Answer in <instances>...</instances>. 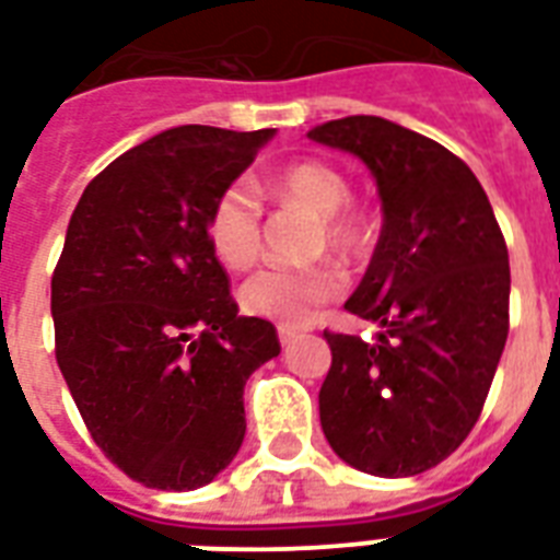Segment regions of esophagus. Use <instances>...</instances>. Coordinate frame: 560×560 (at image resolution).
I'll use <instances>...</instances> for the list:
<instances>
[{
  "mask_svg": "<svg viewBox=\"0 0 560 560\" xmlns=\"http://www.w3.org/2000/svg\"><path fill=\"white\" fill-rule=\"evenodd\" d=\"M277 336H280V345H292V341L301 336V329H298V327H277Z\"/></svg>",
  "mask_w": 560,
  "mask_h": 560,
  "instance_id": "34e87169",
  "label": "esophagus"
}]
</instances>
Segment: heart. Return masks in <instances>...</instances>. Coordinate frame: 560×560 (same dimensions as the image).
Returning a JSON list of instances; mask_svg holds the SVG:
<instances>
[{"label": "heart", "instance_id": "heart-1", "mask_svg": "<svg viewBox=\"0 0 560 560\" xmlns=\"http://www.w3.org/2000/svg\"><path fill=\"white\" fill-rule=\"evenodd\" d=\"M277 201L303 207L318 219V248L339 257L357 254L362 233L353 215L348 180L324 163H294L277 172L268 184ZM207 240L221 266L245 271L259 257V198L248 180L228 184L215 195L207 215ZM341 292V275L332 266L262 268L240 289L242 310L257 318L301 327Z\"/></svg>", "mask_w": 560, "mask_h": 560}]
</instances>
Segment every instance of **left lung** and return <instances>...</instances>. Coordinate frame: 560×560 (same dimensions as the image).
Wrapping results in <instances>:
<instances>
[{"label":"left lung","mask_w":560,"mask_h":560,"mask_svg":"<svg viewBox=\"0 0 560 560\" xmlns=\"http://www.w3.org/2000/svg\"><path fill=\"white\" fill-rule=\"evenodd\" d=\"M374 175L383 231L345 310L374 345L324 332L332 365L320 429L362 474L400 479L444 462L479 420L509 339V248L482 184L453 151L380 116L306 133Z\"/></svg>","instance_id":"1"}]
</instances>
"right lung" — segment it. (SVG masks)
<instances>
[{
    "mask_svg": "<svg viewBox=\"0 0 560 560\" xmlns=\"http://www.w3.org/2000/svg\"><path fill=\"white\" fill-rule=\"evenodd\" d=\"M275 137L180 125L116 158L81 195L51 277L55 353L93 441L160 491H195L245 438V383L280 353L240 315L207 240L215 195Z\"/></svg>",
    "mask_w": 560,
    "mask_h": 560,
    "instance_id": "right-lung-1",
    "label": "right lung"
}]
</instances>
